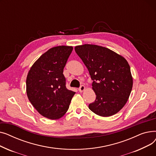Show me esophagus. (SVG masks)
<instances>
[{"instance_id": "1", "label": "esophagus", "mask_w": 156, "mask_h": 156, "mask_svg": "<svg viewBox=\"0 0 156 156\" xmlns=\"http://www.w3.org/2000/svg\"><path fill=\"white\" fill-rule=\"evenodd\" d=\"M85 89V87L84 85H81L78 88V90L80 92H82Z\"/></svg>"}]
</instances>
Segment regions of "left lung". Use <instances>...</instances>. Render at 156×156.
I'll return each mask as SVG.
<instances>
[{
	"label": "left lung",
	"mask_w": 156,
	"mask_h": 156,
	"mask_svg": "<svg viewBox=\"0 0 156 156\" xmlns=\"http://www.w3.org/2000/svg\"><path fill=\"white\" fill-rule=\"evenodd\" d=\"M76 53L87 68L93 80L95 101L88 108L97 115L108 117L119 112L132 91L133 78L123 57L101 46H76Z\"/></svg>",
	"instance_id": "1"
}]
</instances>
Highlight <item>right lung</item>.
I'll list each match as a JSON object with an SVG mask.
<instances>
[{"label": "right lung", "instance_id": "right-lung-1", "mask_svg": "<svg viewBox=\"0 0 156 156\" xmlns=\"http://www.w3.org/2000/svg\"><path fill=\"white\" fill-rule=\"evenodd\" d=\"M57 46L43 54L33 64L27 78L28 99L43 116L57 119L67 112L75 92L66 87L63 69L73 51Z\"/></svg>", "mask_w": 156, "mask_h": 156}]
</instances>
